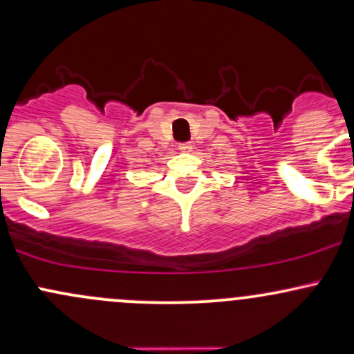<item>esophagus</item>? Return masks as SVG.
Returning <instances> with one entry per match:
<instances>
[{"instance_id":"obj_1","label":"esophagus","mask_w":354,"mask_h":354,"mask_svg":"<svg viewBox=\"0 0 354 354\" xmlns=\"http://www.w3.org/2000/svg\"><path fill=\"white\" fill-rule=\"evenodd\" d=\"M178 149H180L181 153H189V151L193 149V146L189 145V142H180V146H178Z\"/></svg>"}]
</instances>
